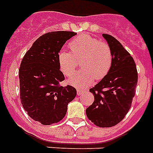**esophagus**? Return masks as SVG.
<instances>
[{
    "instance_id": "esophagus-1",
    "label": "esophagus",
    "mask_w": 153,
    "mask_h": 153,
    "mask_svg": "<svg viewBox=\"0 0 153 153\" xmlns=\"http://www.w3.org/2000/svg\"><path fill=\"white\" fill-rule=\"evenodd\" d=\"M76 92H77V95H81V94H83L85 91H83V90H81V89H77V90H76Z\"/></svg>"
}]
</instances>
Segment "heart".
<instances>
[{
    "instance_id": "1",
    "label": "heart",
    "mask_w": 153,
    "mask_h": 153,
    "mask_svg": "<svg viewBox=\"0 0 153 153\" xmlns=\"http://www.w3.org/2000/svg\"><path fill=\"white\" fill-rule=\"evenodd\" d=\"M71 52L62 50L58 55L59 68L64 75L72 76L81 60V70L68 80L76 88L90 85L94 79L101 80L107 75L113 63V53L107 42L89 34H82L69 43Z\"/></svg>"
}]
</instances>
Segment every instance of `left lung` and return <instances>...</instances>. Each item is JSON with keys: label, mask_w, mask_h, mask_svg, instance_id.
Returning <instances> with one entry per match:
<instances>
[{"label": "left lung", "mask_w": 153, "mask_h": 153, "mask_svg": "<svg viewBox=\"0 0 153 153\" xmlns=\"http://www.w3.org/2000/svg\"><path fill=\"white\" fill-rule=\"evenodd\" d=\"M113 53V63L107 75L89 89L94 96L86 115L97 127H111L124 119L135 94L138 73L130 53L115 38L102 34Z\"/></svg>", "instance_id": "1"}]
</instances>
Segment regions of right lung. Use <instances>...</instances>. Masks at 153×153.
Returning a JSON list of instances; mask_svg holds the SVG:
<instances>
[{
    "label": "right lung",
    "instance_id": "1",
    "mask_svg": "<svg viewBox=\"0 0 153 153\" xmlns=\"http://www.w3.org/2000/svg\"><path fill=\"white\" fill-rule=\"evenodd\" d=\"M72 31L48 32L40 36L29 49L19 68L20 99L28 115L42 125L57 123L66 114L68 104L76 90L63 86L58 55L67 40L76 35Z\"/></svg>",
    "mask_w": 153,
    "mask_h": 153
}]
</instances>
